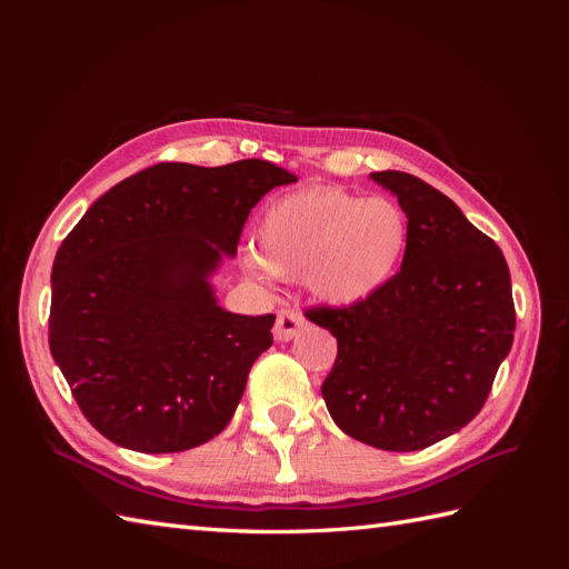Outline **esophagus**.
<instances>
[{"label": "esophagus", "mask_w": 569, "mask_h": 569, "mask_svg": "<svg viewBox=\"0 0 569 569\" xmlns=\"http://www.w3.org/2000/svg\"><path fill=\"white\" fill-rule=\"evenodd\" d=\"M303 327H306V318L299 311H282L278 316V322H274L272 335L278 341H289L295 339L297 332L303 330Z\"/></svg>", "instance_id": "esophagus-1"}]
</instances>
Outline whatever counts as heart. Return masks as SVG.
I'll use <instances>...</instances> for the list:
<instances>
[{
    "label": "heart",
    "mask_w": 569,
    "mask_h": 569,
    "mask_svg": "<svg viewBox=\"0 0 569 569\" xmlns=\"http://www.w3.org/2000/svg\"><path fill=\"white\" fill-rule=\"evenodd\" d=\"M406 244L408 218L396 201L311 187L268 206L244 268L261 280L272 272L303 274L320 301L353 306L393 278Z\"/></svg>",
    "instance_id": "b5f03b06"
}]
</instances>
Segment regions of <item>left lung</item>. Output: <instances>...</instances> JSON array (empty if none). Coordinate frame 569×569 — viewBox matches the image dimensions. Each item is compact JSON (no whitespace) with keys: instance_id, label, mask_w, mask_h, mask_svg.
<instances>
[{"instance_id":"obj_1","label":"left lung","mask_w":569,"mask_h":569,"mask_svg":"<svg viewBox=\"0 0 569 569\" xmlns=\"http://www.w3.org/2000/svg\"><path fill=\"white\" fill-rule=\"evenodd\" d=\"M370 178L408 218L403 266L375 297L306 318L337 337L322 399L341 432L382 451H420L485 406L512 347L515 306L503 251L425 180Z\"/></svg>"}]
</instances>
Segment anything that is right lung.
<instances>
[{"mask_svg": "<svg viewBox=\"0 0 569 569\" xmlns=\"http://www.w3.org/2000/svg\"><path fill=\"white\" fill-rule=\"evenodd\" d=\"M297 178L261 159L159 163L101 194L51 268L49 351L82 416L140 453L201 446L232 420L274 316L218 303L253 206Z\"/></svg>", "mask_w": 569, "mask_h": 569, "instance_id": "1", "label": "right lung"}]
</instances>
